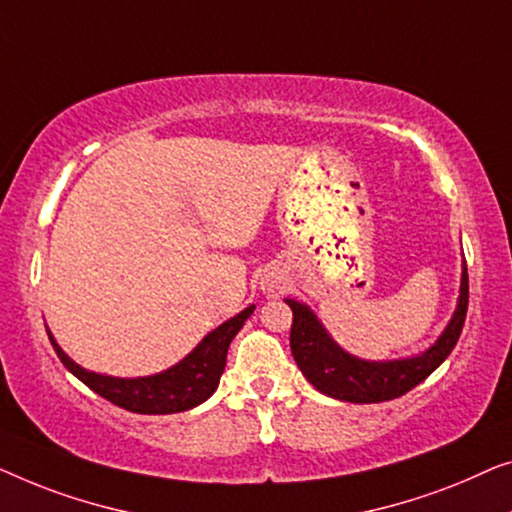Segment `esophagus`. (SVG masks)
Segmentation results:
<instances>
[{"mask_svg": "<svg viewBox=\"0 0 512 512\" xmlns=\"http://www.w3.org/2000/svg\"><path fill=\"white\" fill-rule=\"evenodd\" d=\"M262 290L271 292V294L283 290V278H280L278 273H266V276L262 278Z\"/></svg>", "mask_w": 512, "mask_h": 512, "instance_id": "obj_1", "label": "esophagus"}]
</instances>
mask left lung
<instances>
[{
    "instance_id": "8db88e82",
    "label": "left lung",
    "mask_w": 512,
    "mask_h": 512,
    "mask_svg": "<svg viewBox=\"0 0 512 512\" xmlns=\"http://www.w3.org/2000/svg\"><path fill=\"white\" fill-rule=\"evenodd\" d=\"M292 308L290 348L294 362L315 390L331 399L350 403H380L397 399L413 390L424 378H429L445 362L462 334L466 308H469V273L462 264V283H459L457 308L448 327L436 338V343L420 355L401 359H362L343 350L329 336L325 325L311 308L297 299H285Z\"/></svg>"
}]
</instances>
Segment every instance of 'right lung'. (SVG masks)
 I'll list each match as a JSON object with an SVG mask.
<instances>
[{"mask_svg":"<svg viewBox=\"0 0 512 512\" xmlns=\"http://www.w3.org/2000/svg\"><path fill=\"white\" fill-rule=\"evenodd\" d=\"M255 306H248L234 318L222 322L220 327L201 338L197 348L190 355H185L181 362L169 366L167 371L153 373V376L143 378H115L104 376V373H95L83 369L76 364L60 345H57L55 336L48 331L53 350L60 357V362L74 373V376L97 392L99 397L115 403V406L132 410L139 415H169V413H183L199 403H204L211 394L218 390L220 376L225 371L227 362V348L232 338L239 334L243 322L253 315Z\"/></svg>","mask_w":512,"mask_h":512,"instance_id":"obj_1","label":"right lung"}]
</instances>
